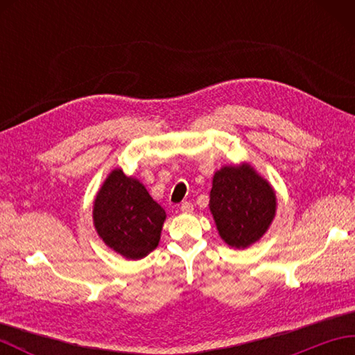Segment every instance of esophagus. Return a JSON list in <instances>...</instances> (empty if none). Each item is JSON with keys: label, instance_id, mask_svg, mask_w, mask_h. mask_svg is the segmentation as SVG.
Wrapping results in <instances>:
<instances>
[{"label": "esophagus", "instance_id": "obj_1", "mask_svg": "<svg viewBox=\"0 0 355 355\" xmlns=\"http://www.w3.org/2000/svg\"><path fill=\"white\" fill-rule=\"evenodd\" d=\"M180 210H182V212H184V214H189L193 210V205L191 201H184V202H182V206H180Z\"/></svg>", "mask_w": 355, "mask_h": 355}]
</instances>
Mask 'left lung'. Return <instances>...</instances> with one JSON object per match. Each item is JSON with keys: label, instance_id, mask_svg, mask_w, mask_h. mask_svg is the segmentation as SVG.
I'll list each match as a JSON object with an SVG mask.
<instances>
[{"label": "left lung", "instance_id": "left-lung-1", "mask_svg": "<svg viewBox=\"0 0 355 355\" xmlns=\"http://www.w3.org/2000/svg\"><path fill=\"white\" fill-rule=\"evenodd\" d=\"M276 192L248 163L223 166L215 172L209 209L218 233L233 248L259 241L275 220Z\"/></svg>", "mask_w": 355, "mask_h": 355}]
</instances>
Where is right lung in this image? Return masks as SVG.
<instances>
[{
  "label": "right lung",
  "instance_id": "1",
  "mask_svg": "<svg viewBox=\"0 0 355 355\" xmlns=\"http://www.w3.org/2000/svg\"><path fill=\"white\" fill-rule=\"evenodd\" d=\"M164 209L137 178L112 169L97 192L93 223L97 235L126 259L145 258L160 243Z\"/></svg>",
  "mask_w": 355,
  "mask_h": 355
}]
</instances>
